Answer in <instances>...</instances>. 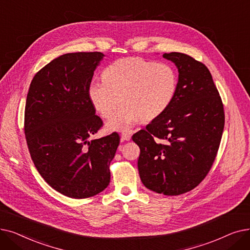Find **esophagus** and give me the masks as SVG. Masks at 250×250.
Returning <instances> with one entry per match:
<instances>
[{"label":"esophagus","instance_id":"obj_1","mask_svg":"<svg viewBox=\"0 0 250 250\" xmlns=\"http://www.w3.org/2000/svg\"><path fill=\"white\" fill-rule=\"evenodd\" d=\"M121 139L122 140H125V141H128V140H130V139H131V135H130V133H122L121 134Z\"/></svg>","mask_w":250,"mask_h":250}]
</instances>
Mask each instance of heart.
Listing matches in <instances>:
<instances>
[{"mask_svg": "<svg viewBox=\"0 0 250 250\" xmlns=\"http://www.w3.org/2000/svg\"><path fill=\"white\" fill-rule=\"evenodd\" d=\"M104 80H92L88 98L102 117L108 118L106 131H129L141 119L150 121L167 110L176 92L177 74L172 66L142 58H123L103 72Z\"/></svg>", "mask_w": 250, "mask_h": 250, "instance_id": "heart-1", "label": "heart"}]
</instances>
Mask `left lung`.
<instances>
[{
  "label": "left lung",
  "mask_w": 250,
  "mask_h": 250,
  "mask_svg": "<svg viewBox=\"0 0 250 250\" xmlns=\"http://www.w3.org/2000/svg\"><path fill=\"white\" fill-rule=\"evenodd\" d=\"M163 57L178 69L169 108L132 140L140 148L141 182L165 195L190 191L205 179L216 159L225 114L219 91L206 65L182 53Z\"/></svg>",
  "instance_id": "8db88e82"
}]
</instances>
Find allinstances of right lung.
<instances>
[{"mask_svg":"<svg viewBox=\"0 0 250 250\" xmlns=\"http://www.w3.org/2000/svg\"><path fill=\"white\" fill-rule=\"evenodd\" d=\"M104 57L100 52L58 57L34 75L27 93L24 131L31 159L44 181L71 198L106 188L120 144L116 132L88 140L103 125L88 85Z\"/></svg>","mask_w":250,"mask_h":250,"instance_id":"obj_1","label":"right lung"}]
</instances>
